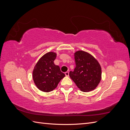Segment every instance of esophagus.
I'll return each mask as SVG.
<instances>
[{"instance_id": "esophagus-1", "label": "esophagus", "mask_w": 130, "mask_h": 130, "mask_svg": "<svg viewBox=\"0 0 130 130\" xmlns=\"http://www.w3.org/2000/svg\"><path fill=\"white\" fill-rule=\"evenodd\" d=\"M65 75H66V76H69V72H65Z\"/></svg>"}]
</instances>
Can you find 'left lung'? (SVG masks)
Masks as SVG:
<instances>
[{"instance_id": "left-lung-1", "label": "left lung", "mask_w": 130, "mask_h": 130, "mask_svg": "<svg viewBox=\"0 0 130 130\" xmlns=\"http://www.w3.org/2000/svg\"><path fill=\"white\" fill-rule=\"evenodd\" d=\"M76 67L69 76L82 92H88L95 89L101 78V68L96 59L84 51L74 54Z\"/></svg>"}]
</instances>
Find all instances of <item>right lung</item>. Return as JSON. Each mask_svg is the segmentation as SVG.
Listing matches in <instances>:
<instances>
[{
  "label": "right lung",
  "instance_id": "right-lung-1",
  "mask_svg": "<svg viewBox=\"0 0 130 130\" xmlns=\"http://www.w3.org/2000/svg\"><path fill=\"white\" fill-rule=\"evenodd\" d=\"M56 54L49 52L44 55L35 66L33 80L37 87L42 91L49 92L56 88L59 82L65 76L58 66L54 64Z\"/></svg>",
  "mask_w": 130,
  "mask_h": 130
}]
</instances>
